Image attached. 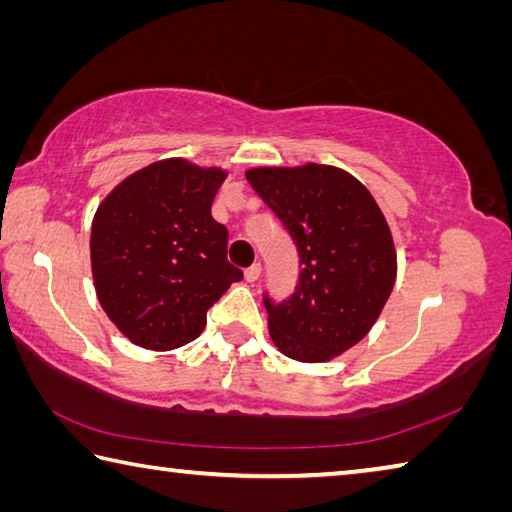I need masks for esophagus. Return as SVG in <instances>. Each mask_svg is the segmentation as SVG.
<instances>
[{"instance_id": "esophagus-1", "label": "esophagus", "mask_w": 512, "mask_h": 512, "mask_svg": "<svg viewBox=\"0 0 512 512\" xmlns=\"http://www.w3.org/2000/svg\"><path fill=\"white\" fill-rule=\"evenodd\" d=\"M259 275H262V264H253L246 268V282H257Z\"/></svg>"}]
</instances>
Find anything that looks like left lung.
<instances>
[{
    "instance_id": "obj_1",
    "label": "left lung",
    "mask_w": 512,
    "mask_h": 512,
    "mask_svg": "<svg viewBox=\"0 0 512 512\" xmlns=\"http://www.w3.org/2000/svg\"><path fill=\"white\" fill-rule=\"evenodd\" d=\"M248 183L291 235L295 291L264 293L268 331L284 356L327 362L374 327L396 280L392 232L369 190L331 165L257 167Z\"/></svg>"
}]
</instances>
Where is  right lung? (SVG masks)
Segmentation results:
<instances>
[{"instance_id": "obj_1", "label": "right lung", "mask_w": 512, "mask_h": 512, "mask_svg": "<svg viewBox=\"0 0 512 512\" xmlns=\"http://www.w3.org/2000/svg\"><path fill=\"white\" fill-rule=\"evenodd\" d=\"M224 179L217 167L167 159L127 176L100 203L91 226L96 293L134 345H188L210 306L244 277L226 257V226L210 215Z\"/></svg>"}]
</instances>
